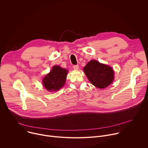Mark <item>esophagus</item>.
<instances>
[{
  "label": "esophagus",
  "instance_id": "34e87169",
  "mask_svg": "<svg viewBox=\"0 0 148 148\" xmlns=\"http://www.w3.org/2000/svg\"><path fill=\"white\" fill-rule=\"evenodd\" d=\"M78 65H74V66H73V69H74V70H78Z\"/></svg>",
  "mask_w": 148,
  "mask_h": 148
}]
</instances>
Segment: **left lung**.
Masks as SVG:
<instances>
[{
    "instance_id": "left-lung-1",
    "label": "left lung",
    "mask_w": 148,
    "mask_h": 148,
    "mask_svg": "<svg viewBox=\"0 0 148 148\" xmlns=\"http://www.w3.org/2000/svg\"><path fill=\"white\" fill-rule=\"evenodd\" d=\"M83 70L91 84L99 88L107 87L114 80L112 69L96 60L88 62Z\"/></svg>"
}]
</instances>
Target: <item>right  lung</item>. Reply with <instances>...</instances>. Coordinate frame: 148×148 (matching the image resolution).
<instances>
[{
    "instance_id": "add662e5",
    "label": "right lung",
    "mask_w": 148,
    "mask_h": 148,
    "mask_svg": "<svg viewBox=\"0 0 148 148\" xmlns=\"http://www.w3.org/2000/svg\"><path fill=\"white\" fill-rule=\"evenodd\" d=\"M68 71L60 66H54L43 80L44 87L50 91H56L65 84Z\"/></svg>"
}]
</instances>
